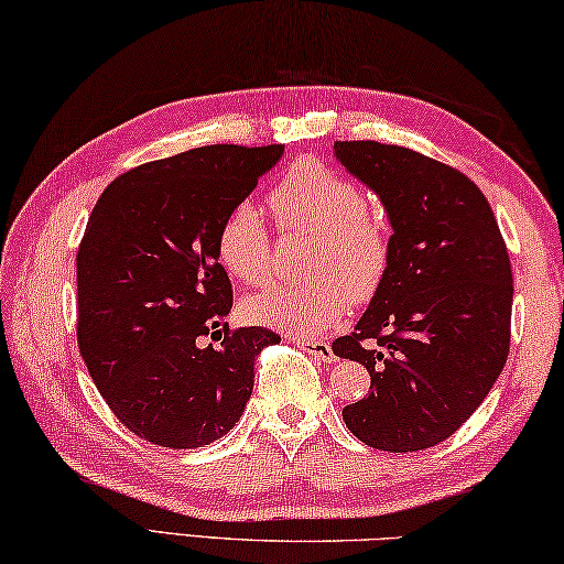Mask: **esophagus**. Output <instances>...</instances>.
<instances>
[{
    "label": "esophagus",
    "instance_id": "obj_1",
    "mask_svg": "<svg viewBox=\"0 0 564 564\" xmlns=\"http://www.w3.org/2000/svg\"><path fill=\"white\" fill-rule=\"evenodd\" d=\"M296 346L303 348V351H306L308 356H314V359H318V361H326V364L336 361V356H334V351H330V346L326 341H314V338H296Z\"/></svg>",
    "mask_w": 564,
    "mask_h": 564
}]
</instances>
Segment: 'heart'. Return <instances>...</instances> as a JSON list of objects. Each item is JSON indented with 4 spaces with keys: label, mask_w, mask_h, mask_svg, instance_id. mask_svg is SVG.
Segmentation results:
<instances>
[{
    "label": "heart",
    "mask_w": 564,
    "mask_h": 564,
    "mask_svg": "<svg viewBox=\"0 0 564 564\" xmlns=\"http://www.w3.org/2000/svg\"><path fill=\"white\" fill-rule=\"evenodd\" d=\"M268 203L285 230L314 236L306 253V281L273 285L243 301L258 324L314 336L338 324L348 306L369 303L391 268L387 223L369 210V198L348 177L316 160L291 165ZM216 253L223 268L246 285H263L273 271V236L253 203H238L220 220Z\"/></svg>",
    "instance_id": "obj_1"
}]
</instances>
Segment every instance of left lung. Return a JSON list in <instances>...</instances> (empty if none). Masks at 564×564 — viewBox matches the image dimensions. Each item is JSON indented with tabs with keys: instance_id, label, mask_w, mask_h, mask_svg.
Returning a JSON list of instances; mask_svg holds the SVG:
<instances>
[{
	"instance_id": "left-lung-1",
	"label": "left lung",
	"mask_w": 564,
	"mask_h": 564,
	"mask_svg": "<svg viewBox=\"0 0 564 564\" xmlns=\"http://www.w3.org/2000/svg\"><path fill=\"white\" fill-rule=\"evenodd\" d=\"M336 158L389 213L391 268L334 354L366 366L371 391L344 422L381 452L444 442L505 369L512 268L485 193L457 167L377 140H336Z\"/></svg>"
}]
</instances>
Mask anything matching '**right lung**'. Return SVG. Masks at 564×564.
<instances>
[{
	"label": "right lung",
	"mask_w": 564,
	"mask_h": 564,
	"mask_svg": "<svg viewBox=\"0 0 564 564\" xmlns=\"http://www.w3.org/2000/svg\"><path fill=\"white\" fill-rule=\"evenodd\" d=\"M283 145H210L153 160L105 187L77 250V344L124 429L167 449L228 434L253 366L281 336L230 328L234 285L216 253L220 220Z\"/></svg>",
	"instance_id": "1"
}]
</instances>
